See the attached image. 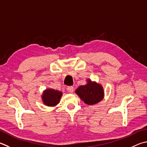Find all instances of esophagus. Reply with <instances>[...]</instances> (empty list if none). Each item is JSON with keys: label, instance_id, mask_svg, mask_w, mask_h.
<instances>
[{"label": "esophagus", "instance_id": "34e87169", "mask_svg": "<svg viewBox=\"0 0 147 147\" xmlns=\"http://www.w3.org/2000/svg\"><path fill=\"white\" fill-rule=\"evenodd\" d=\"M67 91L69 92H71L72 93L74 91V87L73 86H69L67 88Z\"/></svg>", "mask_w": 147, "mask_h": 147}]
</instances>
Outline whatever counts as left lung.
I'll use <instances>...</instances> for the list:
<instances>
[{
	"instance_id": "left-lung-1",
	"label": "left lung",
	"mask_w": 147,
	"mask_h": 147,
	"mask_svg": "<svg viewBox=\"0 0 147 147\" xmlns=\"http://www.w3.org/2000/svg\"><path fill=\"white\" fill-rule=\"evenodd\" d=\"M75 92L87 105H94L103 98L102 86L96 82H92L90 80H88L87 84L80 86Z\"/></svg>"
}]
</instances>
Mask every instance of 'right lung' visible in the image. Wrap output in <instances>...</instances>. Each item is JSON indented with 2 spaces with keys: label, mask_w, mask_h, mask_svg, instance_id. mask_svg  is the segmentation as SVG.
Wrapping results in <instances>:
<instances>
[{
  "label": "right lung",
  "mask_w": 147,
  "mask_h": 147,
  "mask_svg": "<svg viewBox=\"0 0 147 147\" xmlns=\"http://www.w3.org/2000/svg\"><path fill=\"white\" fill-rule=\"evenodd\" d=\"M62 92L59 90L48 89L44 92L42 98L43 102L47 106H55L60 102Z\"/></svg>",
  "instance_id": "1"
}]
</instances>
